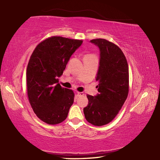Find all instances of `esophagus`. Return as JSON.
<instances>
[{
    "instance_id": "esophagus-1",
    "label": "esophagus",
    "mask_w": 160,
    "mask_h": 160,
    "mask_svg": "<svg viewBox=\"0 0 160 160\" xmlns=\"http://www.w3.org/2000/svg\"><path fill=\"white\" fill-rule=\"evenodd\" d=\"M77 96H78V97L83 96H84V93H83V92H78V93H77Z\"/></svg>"
}]
</instances>
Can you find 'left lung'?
<instances>
[{"mask_svg":"<svg viewBox=\"0 0 160 160\" xmlns=\"http://www.w3.org/2000/svg\"><path fill=\"white\" fill-rule=\"evenodd\" d=\"M91 43L100 50L99 67L96 80L98 93L87 95L88 105L83 111L86 120L95 126L109 123L116 116L128 93V67L123 52L105 39H93Z\"/></svg>","mask_w":160,"mask_h":160,"instance_id":"8db88e82","label":"left lung"}]
</instances>
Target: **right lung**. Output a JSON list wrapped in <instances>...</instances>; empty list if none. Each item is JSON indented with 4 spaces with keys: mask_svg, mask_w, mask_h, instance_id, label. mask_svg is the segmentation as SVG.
Masks as SVG:
<instances>
[{
    "mask_svg": "<svg viewBox=\"0 0 160 160\" xmlns=\"http://www.w3.org/2000/svg\"><path fill=\"white\" fill-rule=\"evenodd\" d=\"M82 40L53 36L37 45L27 68L29 103L38 118L56 124L67 118L73 103L72 90L61 87L58 78Z\"/></svg>",
    "mask_w": 160,
    "mask_h": 160,
    "instance_id": "1",
    "label": "right lung"
}]
</instances>
